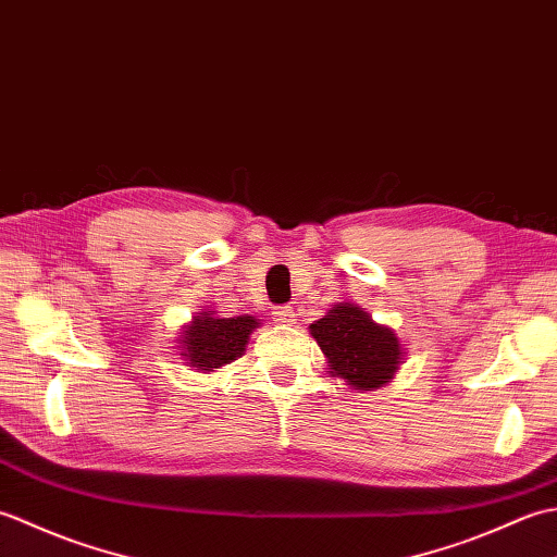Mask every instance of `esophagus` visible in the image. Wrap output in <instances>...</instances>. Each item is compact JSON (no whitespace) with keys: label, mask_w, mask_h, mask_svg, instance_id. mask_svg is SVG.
Returning <instances> with one entry per match:
<instances>
[{"label":"esophagus","mask_w":557,"mask_h":557,"mask_svg":"<svg viewBox=\"0 0 557 557\" xmlns=\"http://www.w3.org/2000/svg\"><path fill=\"white\" fill-rule=\"evenodd\" d=\"M272 315H275V321H277L280 325H292L294 321H297V313H294L292 306H282V309L272 311Z\"/></svg>","instance_id":"obj_1"}]
</instances>
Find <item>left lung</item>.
Here are the masks:
<instances>
[{
  "label": "left lung",
  "instance_id": "1",
  "mask_svg": "<svg viewBox=\"0 0 557 557\" xmlns=\"http://www.w3.org/2000/svg\"><path fill=\"white\" fill-rule=\"evenodd\" d=\"M311 335L333 366L330 373L345 377L354 389L385 385L401 359L393 330L373 323V318L354 304H337L311 325Z\"/></svg>",
  "mask_w": 557,
  "mask_h": 557
}]
</instances>
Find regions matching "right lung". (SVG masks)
<instances>
[{
	"instance_id": "obj_1",
	"label": "right lung",
	"mask_w": 557,
	"mask_h": 557,
	"mask_svg": "<svg viewBox=\"0 0 557 557\" xmlns=\"http://www.w3.org/2000/svg\"><path fill=\"white\" fill-rule=\"evenodd\" d=\"M258 325L253 315L215 318V311H203L184 330L186 363L196 371H212L236 361L244 354L251 330Z\"/></svg>"
}]
</instances>
